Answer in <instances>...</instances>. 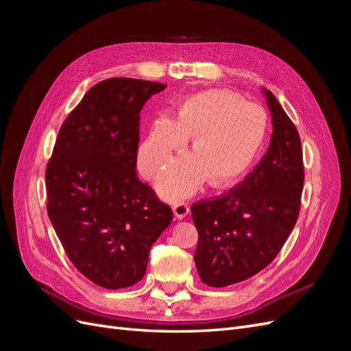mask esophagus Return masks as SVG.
<instances>
[{
  "instance_id": "esophagus-1",
  "label": "esophagus",
  "mask_w": 351,
  "mask_h": 351,
  "mask_svg": "<svg viewBox=\"0 0 351 351\" xmlns=\"http://www.w3.org/2000/svg\"><path fill=\"white\" fill-rule=\"evenodd\" d=\"M173 210L178 219H183L190 212V206H189V204H186V202H177V204L173 205Z\"/></svg>"
}]
</instances>
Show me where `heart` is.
<instances>
[{
	"label": "heart",
	"mask_w": 351,
	"mask_h": 351,
	"mask_svg": "<svg viewBox=\"0 0 351 351\" xmlns=\"http://www.w3.org/2000/svg\"><path fill=\"white\" fill-rule=\"evenodd\" d=\"M268 130L262 107L244 102L226 89L200 92L180 102L177 111L155 124L142 145L143 174H161L192 139L187 155L158 182V190L169 200L190 196L208 178L210 186L234 182L261 152Z\"/></svg>",
	"instance_id": "obj_1"
}]
</instances>
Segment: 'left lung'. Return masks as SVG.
I'll return each mask as SVG.
<instances>
[{
  "label": "left lung",
  "mask_w": 351,
  "mask_h": 351,
  "mask_svg": "<svg viewBox=\"0 0 351 351\" xmlns=\"http://www.w3.org/2000/svg\"><path fill=\"white\" fill-rule=\"evenodd\" d=\"M274 133L268 152L237 187L192 206L195 263L202 282L226 287L247 280L277 258L299 218L304 182L299 132L265 90Z\"/></svg>",
  "instance_id": "8db88e82"
}]
</instances>
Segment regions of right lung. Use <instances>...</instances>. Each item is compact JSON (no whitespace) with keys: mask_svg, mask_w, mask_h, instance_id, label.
Here are the masks:
<instances>
[{"mask_svg":"<svg viewBox=\"0 0 351 351\" xmlns=\"http://www.w3.org/2000/svg\"><path fill=\"white\" fill-rule=\"evenodd\" d=\"M164 89L129 77L97 83L61 124L47 164L52 227L76 269L104 289L139 282L173 219L169 205L136 176L141 111Z\"/></svg>","mask_w":351,"mask_h":351,"instance_id":"right-lung-1","label":"right lung"}]
</instances>
